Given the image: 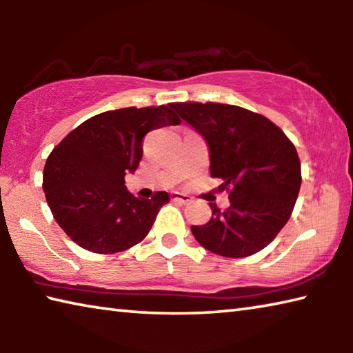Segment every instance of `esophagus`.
I'll return each instance as SVG.
<instances>
[{
	"label": "esophagus",
	"mask_w": 353,
	"mask_h": 353,
	"mask_svg": "<svg viewBox=\"0 0 353 353\" xmlns=\"http://www.w3.org/2000/svg\"><path fill=\"white\" fill-rule=\"evenodd\" d=\"M171 199L176 201V202H181V204H188V202L191 201V198L188 194H182V193H171Z\"/></svg>",
	"instance_id": "1"
}]
</instances>
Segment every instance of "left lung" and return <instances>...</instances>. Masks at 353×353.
Returning a JSON list of instances; mask_svg holds the SVG:
<instances>
[{"mask_svg": "<svg viewBox=\"0 0 353 353\" xmlns=\"http://www.w3.org/2000/svg\"><path fill=\"white\" fill-rule=\"evenodd\" d=\"M183 121L204 137L210 174L229 191L230 207H212V219L191 225L202 248L230 259L249 256L277 236L301 188V160L283 130L260 113L219 103H172Z\"/></svg>", "mask_w": 353, "mask_h": 353, "instance_id": "left-lung-1", "label": "left lung"}]
</instances>
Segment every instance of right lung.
Returning a JSON list of instances; mask_svg holds the SVG:
<instances>
[{"mask_svg":"<svg viewBox=\"0 0 353 353\" xmlns=\"http://www.w3.org/2000/svg\"><path fill=\"white\" fill-rule=\"evenodd\" d=\"M181 124L171 104L126 107L88 118L52 149L43 191L57 224L77 246L115 254L140 243L170 194L137 198L124 176L139 168L148 132Z\"/></svg>","mask_w":353,"mask_h":353,"instance_id":"add662e5","label":"right lung"}]
</instances>
